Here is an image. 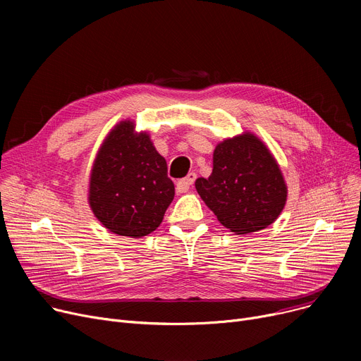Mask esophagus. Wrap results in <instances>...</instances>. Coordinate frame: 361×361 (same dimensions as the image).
I'll list each match as a JSON object with an SVG mask.
<instances>
[{
    "label": "esophagus",
    "instance_id": "obj_1",
    "mask_svg": "<svg viewBox=\"0 0 361 361\" xmlns=\"http://www.w3.org/2000/svg\"><path fill=\"white\" fill-rule=\"evenodd\" d=\"M196 180V174L195 173H188L187 177L181 178L178 183H177V192L180 193H185L188 188H190V185L195 183Z\"/></svg>",
    "mask_w": 361,
    "mask_h": 361
}]
</instances>
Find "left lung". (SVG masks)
I'll use <instances>...</instances> for the list:
<instances>
[{"label":"left lung","mask_w":361,"mask_h":361,"mask_svg":"<svg viewBox=\"0 0 361 361\" xmlns=\"http://www.w3.org/2000/svg\"><path fill=\"white\" fill-rule=\"evenodd\" d=\"M196 190L225 228L238 235L274 224L288 195L276 159L250 131L216 145L212 174L197 178Z\"/></svg>","instance_id":"1"}]
</instances>
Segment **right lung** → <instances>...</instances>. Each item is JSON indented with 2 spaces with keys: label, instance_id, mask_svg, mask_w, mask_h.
<instances>
[{
  "label": "right lung",
  "instance_id": "right-lung-1",
  "mask_svg": "<svg viewBox=\"0 0 361 361\" xmlns=\"http://www.w3.org/2000/svg\"><path fill=\"white\" fill-rule=\"evenodd\" d=\"M174 195L166 161L147 133L131 120L114 126L90 169L87 200L98 221L117 235L145 237L161 225Z\"/></svg>",
  "mask_w": 361,
  "mask_h": 361
}]
</instances>
